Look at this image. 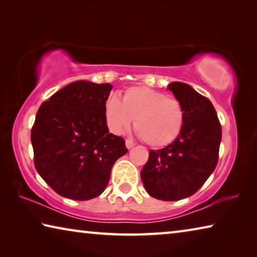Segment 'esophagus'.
<instances>
[{
	"instance_id": "esophagus-1",
	"label": "esophagus",
	"mask_w": 257,
	"mask_h": 257,
	"mask_svg": "<svg viewBox=\"0 0 257 257\" xmlns=\"http://www.w3.org/2000/svg\"><path fill=\"white\" fill-rule=\"evenodd\" d=\"M134 146H135V143L133 141H129V139H127V141H125V147H127L128 150L133 149Z\"/></svg>"
}]
</instances>
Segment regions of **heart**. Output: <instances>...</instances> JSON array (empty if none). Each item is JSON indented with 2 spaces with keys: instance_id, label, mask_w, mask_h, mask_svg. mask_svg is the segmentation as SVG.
I'll list each match as a JSON object with an SVG mask.
<instances>
[{
  "instance_id": "heart-1",
  "label": "heart",
  "mask_w": 257,
  "mask_h": 257,
  "mask_svg": "<svg viewBox=\"0 0 257 257\" xmlns=\"http://www.w3.org/2000/svg\"><path fill=\"white\" fill-rule=\"evenodd\" d=\"M111 132L122 135L135 120V129L147 144L167 146L176 141L185 123V110L175 97L149 87H130L121 96H112L104 106Z\"/></svg>"
}]
</instances>
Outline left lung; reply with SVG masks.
Instances as JSON below:
<instances>
[{
    "mask_svg": "<svg viewBox=\"0 0 257 257\" xmlns=\"http://www.w3.org/2000/svg\"><path fill=\"white\" fill-rule=\"evenodd\" d=\"M185 110V123L171 144L150 151L141 178L149 195L161 201H179L196 193L214 171L221 125L211 101L180 81L168 85Z\"/></svg>",
    "mask_w": 257,
    "mask_h": 257,
    "instance_id": "left-lung-1",
    "label": "left lung"
}]
</instances>
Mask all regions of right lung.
Segmentation results:
<instances>
[{
	"mask_svg": "<svg viewBox=\"0 0 257 257\" xmlns=\"http://www.w3.org/2000/svg\"><path fill=\"white\" fill-rule=\"evenodd\" d=\"M111 90L107 82L77 80L38 108L32 129L35 167L61 196L97 197L113 164L128 152L123 138L108 133L104 106Z\"/></svg>",
	"mask_w": 257,
	"mask_h": 257,
	"instance_id": "1",
	"label": "right lung"
}]
</instances>
